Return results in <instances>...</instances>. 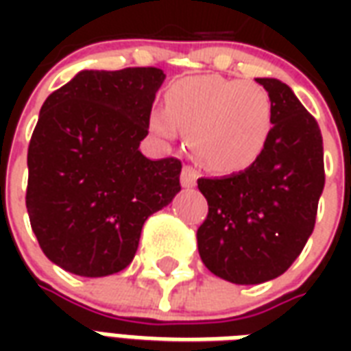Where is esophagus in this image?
I'll return each instance as SVG.
<instances>
[{"instance_id": "obj_1", "label": "esophagus", "mask_w": 351, "mask_h": 351, "mask_svg": "<svg viewBox=\"0 0 351 351\" xmlns=\"http://www.w3.org/2000/svg\"><path fill=\"white\" fill-rule=\"evenodd\" d=\"M197 169L191 167V165H184L182 175H180V182H182L184 188H193L195 182H197Z\"/></svg>"}]
</instances>
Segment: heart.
I'll return each mask as SVG.
<instances>
[{
  "label": "heart",
  "mask_w": 351,
  "mask_h": 351,
  "mask_svg": "<svg viewBox=\"0 0 351 351\" xmlns=\"http://www.w3.org/2000/svg\"><path fill=\"white\" fill-rule=\"evenodd\" d=\"M165 105L150 112V130L167 141L178 130L190 133L191 154L214 173L248 169L271 138V95L256 82L218 75L184 77L167 88Z\"/></svg>",
  "instance_id": "heart-1"
}]
</instances>
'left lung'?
<instances>
[{
    "label": "left lung",
    "mask_w": 351,
    "mask_h": 351,
    "mask_svg": "<svg viewBox=\"0 0 351 351\" xmlns=\"http://www.w3.org/2000/svg\"><path fill=\"white\" fill-rule=\"evenodd\" d=\"M272 101V131L259 160L223 178H199L208 203L197 229L208 271L233 284H261L284 274L314 231L324 191V141L316 118L291 88L256 79Z\"/></svg>",
    "instance_id": "left-lung-1"
}]
</instances>
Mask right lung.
Instances as JSON below:
<instances>
[{"instance_id":"right-lung-1","label":"right lung","mask_w":351,"mask_h":351,"mask_svg":"<svg viewBox=\"0 0 351 351\" xmlns=\"http://www.w3.org/2000/svg\"><path fill=\"white\" fill-rule=\"evenodd\" d=\"M163 80L158 67L80 71L43 103L26 206L41 250L67 272L97 278L125 269L148 216L180 191V160L138 150Z\"/></svg>"}]
</instances>
